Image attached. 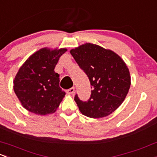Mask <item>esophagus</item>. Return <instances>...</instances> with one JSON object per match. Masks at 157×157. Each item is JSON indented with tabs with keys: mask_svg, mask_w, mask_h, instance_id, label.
Listing matches in <instances>:
<instances>
[{
	"mask_svg": "<svg viewBox=\"0 0 157 157\" xmlns=\"http://www.w3.org/2000/svg\"><path fill=\"white\" fill-rule=\"evenodd\" d=\"M74 91H75V88L74 87H72V88L69 89V90H67V93L69 94V95H72L74 93Z\"/></svg>",
	"mask_w": 157,
	"mask_h": 157,
	"instance_id": "esophagus-1",
	"label": "esophagus"
}]
</instances>
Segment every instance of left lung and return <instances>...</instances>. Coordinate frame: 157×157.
<instances>
[{
  "mask_svg": "<svg viewBox=\"0 0 157 157\" xmlns=\"http://www.w3.org/2000/svg\"><path fill=\"white\" fill-rule=\"evenodd\" d=\"M70 52L88 76L92 88L87 101L75 95L79 110L90 118L110 115L122 105L129 90L131 77L126 64L113 51L90 43L71 49Z\"/></svg>",
  "mask_w": 157,
  "mask_h": 157,
  "instance_id": "1",
  "label": "left lung"
}]
</instances>
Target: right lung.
I'll list each match as a JSON object with an SVG mask.
<instances>
[{"label":"right lung","instance_id":"obj_1","mask_svg":"<svg viewBox=\"0 0 157 157\" xmlns=\"http://www.w3.org/2000/svg\"><path fill=\"white\" fill-rule=\"evenodd\" d=\"M66 48L45 47L33 53L21 66L13 80V90L21 105L38 115L54 113L65 95L54 69Z\"/></svg>","mask_w":157,"mask_h":157}]
</instances>
